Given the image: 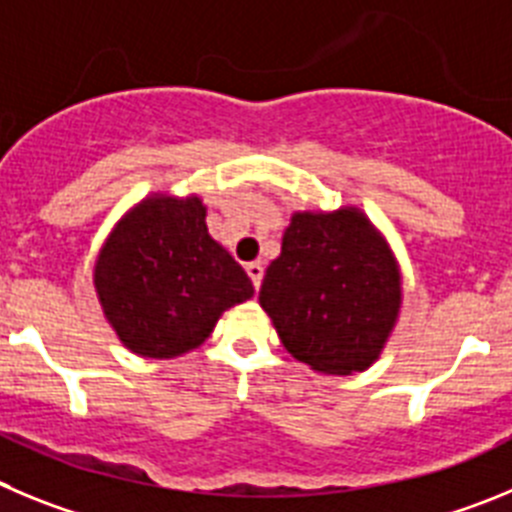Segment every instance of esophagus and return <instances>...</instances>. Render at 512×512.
Masks as SVG:
<instances>
[{
    "label": "esophagus",
    "instance_id": "34e87169",
    "mask_svg": "<svg viewBox=\"0 0 512 512\" xmlns=\"http://www.w3.org/2000/svg\"><path fill=\"white\" fill-rule=\"evenodd\" d=\"M245 270H247V275H250L252 285H255V288H260V283H262V262H247Z\"/></svg>",
    "mask_w": 512,
    "mask_h": 512
}]
</instances>
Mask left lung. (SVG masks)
<instances>
[{
    "instance_id": "1",
    "label": "left lung",
    "mask_w": 512,
    "mask_h": 512,
    "mask_svg": "<svg viewBox=\"0 0 512 512\" xmlns=\"http://www.w3.org/2000/svg\"><path fill=\"white\" fill-rule=\"evenodd\" d=\"M260 306L280 342L321 375H354L380 359L400 306L393 247L357 206L296 211L265 270Z\"/></svg>"
}]
</instances>
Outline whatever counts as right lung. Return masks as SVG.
I'll return each mask as SVG.
<instances>
[{"label":"right lung","mask_w":512,"mask_h":512,"mask_svg":"<svg viewBox=\"0 0 512 512\" xmlns=\"http://www.w3.org/2000/svg\"><path fill=\"white\" fill-rule=\"evenodd\" d=\"M94 288L119 342L173 359L206 342L227 308L255 296L252 280L206 227L201 196L150 193L107 234Z\"/></svg>","instance_id":"obj_1"}]
</instances>
